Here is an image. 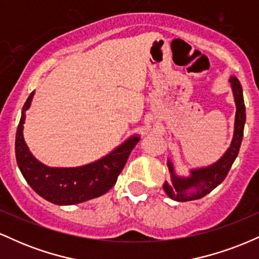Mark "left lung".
I'll use <instances>...</instances> for the list:
<instances>
[{
	"instance_id": "left-lung-1",
	"label": "left lung",
	"mask_w": 259,
	"mask_h": 259,
	"mask_svg": "<svg viewBox=\"0 0 259 259\" xmlns=\"http://www.w3.org/2000/svg\"><path fill=\"white\" fill-rule=\"evenodd\" d=\"M230 82L234 91L235 103H236L235 132L230 147H229V150L225 152L224 156L214 164L209 165L207 168L191 170V175L187 178H180L175 175L173 165H171L170 162H168L169 171L171 173V184H168L165 181L163 187H164L165 194L171 200L186 202L204 197L212 190H214L219 184L223 183V180L227 178L234 160L236 159L243 136V126H245L246 121V108L240 81L235 76H231Z\"/></svg>"
}]
</instances>
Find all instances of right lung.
Here are the masks:
<instances>
[{"mask_svg": "<svg viewBox=\"0 0 259 259\" xmlns=\"http://www.w3.org/2000/svg\"><path fill=\"white\" fill-rule=\"evenodd\" d=\"M31 92L23 107L16 135V158L23 177L31 189L55 204H75L105 195L117 183L130 153L140 138L129 139L108 156L78 168H50L34 158L23 138L25 111L30 107Z\"/></svg>", "mask_w": 259, "mask_h": 259, "instance_id": "right-lung-1", "label": "right lung"}]
</instances>
